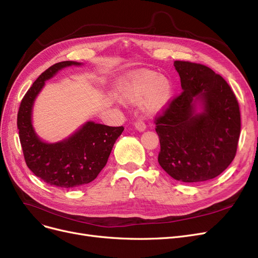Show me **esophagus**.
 Wrapping results in <instances>:
<instances>
[{
    "instance_id": "obj_1",
    "label": "esophagus",
    "mask_w": 258,
    "mask_h": 258,
    "mask_svg": "<svg viewBox=\"0 0 258 258\" xmlns=\"http://www.w3.org/2000/svg\"><path fill=\"white\" fill-rule=\"evenodd\" d=\"M135 128L138 131V132H145L146 130H147V125L146 124L142 122V121H137V122H135Z\"/></svg>"
}]
</instances>
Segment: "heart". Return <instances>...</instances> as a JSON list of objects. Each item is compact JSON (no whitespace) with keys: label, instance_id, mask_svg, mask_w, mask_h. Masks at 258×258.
<instances>
[{"label":"heart","instance_id":"heart-1","mask_svg":"<svg viewBox=\"0 0 258 258\" xmlns=\"http://www.w3.org/2000/svg\"><path fill=\"white\" fill-rule=\"evenodd\" d=\"M119 98L127 104L142 101L149 113L165 110L173 98V85L165 75L155 71H139L124 80L119 87Z\"/></svg>","mask_w":258,"mask_h":258}]
</instances>
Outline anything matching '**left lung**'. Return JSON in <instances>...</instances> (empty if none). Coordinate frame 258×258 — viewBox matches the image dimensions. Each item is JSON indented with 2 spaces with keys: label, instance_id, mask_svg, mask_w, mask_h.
<instances>
[{
  "label": "left lung",
  "instance_id": "8db88e82",
  "mask_svg": "<svg viewBox=\"0 0 258 258\" xmlns=\"http://www.w3.org/2000/svg\"><path fill=\"white\" fill-rule=\"evenodd\" d=\"M183 92L156 123L158 163L184 183L213 179L233 161L240 135V111L222 76L208 67L174 61Z\"/></svg>",
  "mask_w": 258,
  "mask_h": 258
}]
</instances>
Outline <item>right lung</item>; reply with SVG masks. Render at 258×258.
<instances>
[{"mask_svg": "<svg viewBox=\"0 0 258 258\" xmlns=\"http://www.w3.org/2000/svg\"><path fill=\"white\" fill-rule=\"evenodd\" d=\"M78 61L57 62L39 75L22 99L17 125L25 163L32 172L53 187L70 189L88 184L106 165L114 142L123 126H107L93 121L85 122L60 141L42 140L33 126V108L38 94L60 70Z\"/></svg>", "mask_w": 258, "mask_h": 258, "instance_id": "obj_1", "label": "right lung"}]
</instances>
